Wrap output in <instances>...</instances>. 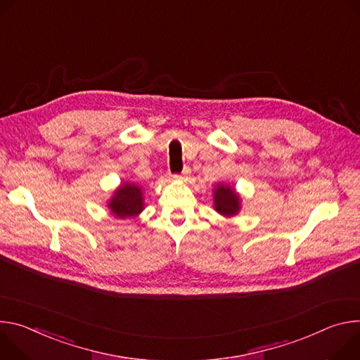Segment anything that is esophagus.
<instances>
[{
    "instance_id": "1",
    "label": "esophagus",
    "mask_w": 360,
    "mask_h": 360,
    "mask_svg": "<svg viewBox=\"0 0 360 360\" xmlns=\"http://www.w3.org/2000/svg\"><path fill=\"white\" fill-rule=\"evenodd\" d=\"M190 173H191L190 167H184L183 173H181L180 176H174V179H179V180H188V177H190Z\"/></svg>"
}]
</instances>
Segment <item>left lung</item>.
Returning <instances> with one entry per match:
<instances>
[{"label":"left lung","instance_id":"left-lung-1","mask_svg":"<svg viewBox=\"0 0 360 360\" xmlns=\"http://www.w3.org/2000/svg\"><path fill=\"white\" fill-rule=\"evenodd\" d=\"M213 191L216 212L226 217H231L238 213V210H240V195L234 191V188L226 184H217Z\"/></svg>","mask_w":360,"mask_h":360}]
</instances>
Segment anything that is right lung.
<instances>
[{"instance_id": "1", "label": "right lung", "mask_w": 360, "mask_h": 360, "mask_svg": "<svg viewBox=\"0 0 360 360\" xmlns=\"http://www.w3.org/2000/svg\"><path fill=\"white\" fill-rule=\"evenodd\" d=\"M107 206L118 219L136 217L144 210L143 190L134 183H123L114 191Z\"/></svg>"}]
</instances>
